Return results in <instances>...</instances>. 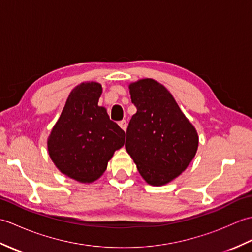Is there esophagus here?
Here are the masks:
<instances>
[{"label":"esophagus","mask_w":252,"mask_h":252,"mask_svg":"<svg viewBox=\"0 0 252 252\" xmlns=\"http://www.w3.org/2000/svg\"><path fill=\"white\" fill-rule=\"evenodd\" d=\"M118 125H119V126L121 127V129L126 132V126H127V123H126V120H121V121H119V123H118Z\"/></svg>","instance_id":"1"}]
</instances>
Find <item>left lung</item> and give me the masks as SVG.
<instances>
[{
    "label": "left lung",
    "instance_id": "1",
    "mask_svg": "<svg viewBox=\"0 0 252 252\" xmlns=\"http://www.w3.org/2000/svg\"><path fill=\"white\" fill-rule=\"evenodd\" d=\"M129 89L137 111L127 126L126 149L148 184L164 185L194 159L197 131L161 83L142 79Z\"/></svg>",
    "mask_w": 252,
    "mask_h": 252
}]
</instances>
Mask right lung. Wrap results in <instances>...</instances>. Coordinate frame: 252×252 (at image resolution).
<instances>
[{"label":"right lung","mask_w":252,"mask_h":252,"mask_svg":"<svg viewBox=\"0 0 252 252\" xmlns=\"http://www.w3.org/2000/svg\"><path fill=\"white\" fill-rule=\"evenodd\" d=\"M101 85L83 82L69 94L60 119L47 138L52 161L62 173L80 183H92L107 169L126 133L98 106Z\"/></svg>","instance_id":"1"}]
</instances>
